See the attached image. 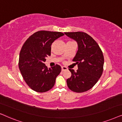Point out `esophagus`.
Returning a JSON list of instances; mask_svg holds the SVG:
<instances>
[{"instance_id":"esophagus-1","label":"esophagus","mask_w":122,"mask_h":122,"mask_svg":"<svg viewBox=\"0 0 122 122\" xmlns=\"http://www.w3.org/2000/svg\"><path fill=\"white\" fill-rule=\"evenodd\" d=\"M61 70H62V71H64L67 70V68L65 67V66H62V67H61Z\"/></svg>"}]
</instances>
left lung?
I'll list each match as a JSON object with an SVG mask.
<instances>
[{
	"mask_svg": "<svg viewBox=\"0 0 122 122\" xmlns=\"http://www.w3.org/2000/svg\"><path fill=\"white\" fill-rule=\"evenodd\" d=\"M65 34L75 40L78 45V51L72 60L77 64L78 70L75 72L69 69L71 76L67 79V86L76 92H86L95 85L103 74V52L97 42L85 32Z\"/></svg>",
	"mask_w": 122,
	"mask_h": 122,
	"instance_id": "8db88e82",
	"label": "left lung"
}]
</instances>
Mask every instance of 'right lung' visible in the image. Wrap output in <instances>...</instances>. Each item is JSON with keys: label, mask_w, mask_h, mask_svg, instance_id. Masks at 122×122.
I'll return each instance as SVG.
<instances>
[{"label": "right lung", "mask_w": 122, "mask_h": 122, "mask_svg": "<svg viewBox=\"0 0 122 122\" xmlns=\"http://www.w3.org/2000/svg\"><path fill=\"white\" fill-rule=\"evenodd\" d=\"M64 35L62 32L40 30L30 36L23 45L19 69L26 84L35 92H46L54 86L61 67L56 65L48 69L45 62L51 55L52 43Z\"/></svg>", "instance_id": "add662e5"}]
</instances>
